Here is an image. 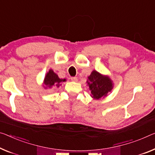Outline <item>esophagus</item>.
<instances>
[{
  "label": "esophagus",
  "instance_id": "obj_1",
  "mask_svg": "<svg viewBox=\"0 0 155 155\" xmlns=\"http://www.w3.org/2000/svg\"><path fill=\"white\" fill-rule=\"evenodd\" d=\"M71 80H72L73 82H77V81H78V78L72 77V78H71Z\"/></svg>",
  "mask_w": 155,
  "mask_h": 155
}]
</instances>
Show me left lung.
<instances>
[{
    "label": "left lung",
    "instance_id": "obj_1",
    "mask_svg": "<svg viewBox=\"0 0 155 155\" xmlns=\"http://www.w3.org/2000/svg\"><path fill=\"white\" fill-rule=\"evenodd\" d=\"M93 98L98 100L107 96L112 90L113 82L109 76L103 75L96 71H93L87 81Z\"/></svg>",
    "mask_w": 155,
    "mask_h": 155
}]
</instances>
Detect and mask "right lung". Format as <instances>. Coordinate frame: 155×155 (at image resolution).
Segmentation results:
<instances>
[{
    "label": "right lung",
    "instance_id": "1",
    "mask_svg": "<svg viewBox=\"0 0 155 155\" xmlns=\"http://www.w3.org/2000/svg\"><path fill=\"white\" fill-rule=\"evenodd\" d=\"M66 82V79H60L52 69H50L45 76L44 83L45 88H51L53 86L59 87L61 82Z\"/></svg>",
    "mask_w": 155,
    "mask_h": 155
}]
</instances>
